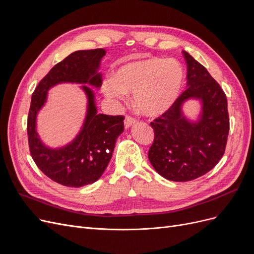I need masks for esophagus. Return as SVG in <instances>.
Instances as JSON below:
<instances>
[{
    "instance_id": "1",
    "label": "esophagus",
    "mask_w": 254,
    "mask_h": 254,
    "mask_svg": "<svg viewBox=\"0 0 254 254\" xmlns=\"http://www.w3.org/2000/svg\"><path fill=\"white\" fill-rule=\"evenodd\" d=\"M134 123H136V120L131 118V117H126L125 121H124V124H125V128H129L130 126H132Z\"/></svg>"
}]
</instances>
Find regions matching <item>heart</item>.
Wrapping results in <instances>:
<instances>
[{
  "instance_id": "heart-1",
  "label": "heart",
  "mask_w": 254,
  "mask_h": 254,
  "mask_svg": "<svg viewBox=\"0 0 254 254\" xmlns=\"http://www.w3.org/2000/svg\"><path fill=\"white\" fill-rule=\"evenodd\" d=\"M183 80L184 70L179 61L150 57L121 65L113 77L105 80L103 91L114 101L133 93L137 110L147 117H158L173 106Z\"/></svg>"
}]
</instances>
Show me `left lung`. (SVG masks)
I'll use <instances>...</instances> for the list:
<instances>
[{"instance_id": "left-lung-1", "label": "left lung", "mask_w": 254, "mask_h": 254, "mask_svg": "<svg viewBox=\"0 0 254 254\" xmlns=\"http://www.w3.org/2000/svg\"><path fill=\"white\" fill-rule=\"evenodd\" d=\"M188 65V89L160 118L150 123L155 139L148 159L163 178L186 182L201 177L224 156L229 134L228 103L225 92L206 68L183 52ZM189 99L202 103L197 121L183 114Z\"/></svg>"}]
</instances>
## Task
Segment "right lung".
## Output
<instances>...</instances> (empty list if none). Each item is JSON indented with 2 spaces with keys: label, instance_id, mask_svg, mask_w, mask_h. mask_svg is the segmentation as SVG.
Masks as SVG:
<instances>
[{
  "label": "right lung",
  "instance_id": "1",
  "mask_svg": "<svg viewBox=\"0 0 254 254\" xmlns=\"http://www.w3.org/2000/svg\"><path fill=\"white\" fill-rule=\"evenodd\" d=\"M104 49L77 51L60 61L44 76L32 95L27 119L30 155L36 165L50 179L71 188L97 181L108 166L115 142L124 131V117L98 114L94 92L89 86H102L98 73ZM81 83L88 98L87 114L80 133L63 148L45 146L36 132V115L46 102L48 90L58 83Z\"/></svg>",
  "mask_w": 254,
  "mask_h": 254
}]
</instances>
